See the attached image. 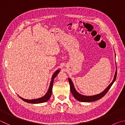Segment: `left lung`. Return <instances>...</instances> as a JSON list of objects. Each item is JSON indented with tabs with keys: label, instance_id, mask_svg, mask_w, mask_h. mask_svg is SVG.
Returning <instances> with one entry per match:
<instances>
[{
	"label": "left lung",
	"instance_id": "8db88e82",
	"mask_svg": "<svg viewBox=\"0 0 125 125\" xmlns=\"http://www.w3.org/2000/svg\"><path fill=\"white\" fill-rule=\"evenodd\" d=\"M115 56H116V55H115ZM116 75H117V69L116 70V72H115V75L114 77V79H113V81L103 91V92L100 93L99 94L94 95V96H84V95L81 94H79L78 92H77V91L75 90V87H74V84H73V83L72 80L70 78H68V81H69V84H70V91H71L72 94L73 95L74 98L80 102H90L96 101L98 100V99L102 98V97H103L104 95H105L106 93H107L108 91L109 90L110 88L112 87V86L113 84V83L115 82V79H116Z\"/></svg>",
	"mask_w": 125,
	"mask_h": 125
}]
</instances>
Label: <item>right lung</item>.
Here are the masks:
<instances>
[{
	"label": "right lung",
	"mask_w": 125,
	"mask_h": 125,
	"mask_svg": "<svg viewBox=\"0 0 125 125\" xmlns=\"http://www.w3.org/2000/svg\"><path fill=\"white\" fill-rule=\"evenodd\" d=\"M60 69H58V70H57L53 74L52 76V78H51V81L50 82V86H49L48 91H47L46 94H45L43 97H40V98H39L34 99H26L23 98L21 97H20L19 96L23 101L27 102V103H29L38 104V103H44V102H47V101L49 100V99L50 98V97L51 96L52 91V87H53V83L54 79L56 78V76L58 74L60 73Z\"/></svg>",
	"instance_id": "add662e5"
}]
</instances>
